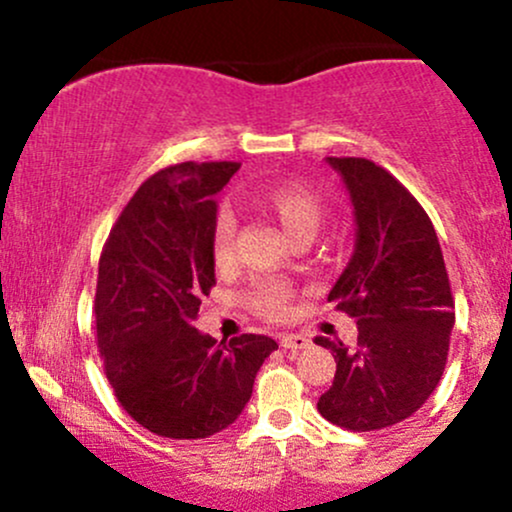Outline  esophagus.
Wrapping results in <instances>:
<instances>
[{"mask_svg": "<svg viewBox=\"0 0 512 512\" xmlns=\"http://www.w3.org/2000/svg\"><path fill=\"white\" fill-rule=\"evenodd\" d=\"M279 344L284 346V349H308L310 346V339L303 337V334H281L279 337Z\"/></svg>", "mask_w": 512, "mask_h": 512, "instance_id": "34e87169", "label": "esophagus"}]
</instances>
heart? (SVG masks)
Segmentation results:
<instances>
[{
	"label": "heart",
	"mask_w": 512,
	"mask_h": 512,
	"mask_svg": "<svg viewBox=\"0 0 512 512\" xmlns=\"http://www.w3.org/2000/svg\"><path fill=\"white\" fill-rule=\"evenodd\" d=\"M248 202L250 207H255L279 223V228L291 243L313 238L317 228H320L322 216H325L322 197L298 180L269 182L262 190L252 192ZM233 236H236L233 219L228 214H221L214 223V233H211V255H214V262L219 267L233 260ZM291 296L293 291L289 284L276 279H264L252 286L248 301L255 313L279 320V317H284Z\"/></svg>",
	"instance_id": "b5f03b06"
}]
</instances>
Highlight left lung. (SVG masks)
<instances>
[{
  "mask_svg": "<svg viewBox=\"0 0 512 512\" xmlns=\"http://www.w3.org/2000/svg\"><path fill=\"white\" fill-rule=\"evenodd\" d=\"M342 175L356 248L327 301L351 315L356 349L334 354V383L317 411L346 431H378L421 409L445 370L455 301L431 219L397 178L368 158H327Z\"/></svg>",
  "mask_w": 512,
  "mask_h": 512,
  "instance_id": "left-lung-1",
  "label": "left lung"
}]
</instances>
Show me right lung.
I'll list each match as a JSON object with an SVG mask.
<instances>
[{
	"mask_svg": "<svg viewBox=\"0 0 512 512\" xmlns=\"http://www.w3.org/2000/svg\"><path fill=\"white\" fill-rule=\"evenodd\" d=\"M240 163H178L134 192L98 262L96 334L117 402L175 440L209 438L238 419L276 344L264 334L216 342L195 327L216 284V195Z\"/></svg>",
	"mask_w": 512,
	"mask_h": 512,
	"instance_id": "obj_1",
	"label": "right lung"
}]
</instances>
